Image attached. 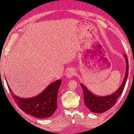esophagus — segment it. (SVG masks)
Instances as JSON below:
<instances>
[{"label":"esophagus","instance_id":"34e87169","mask_svg":"<svg viewBox=\"0 0 134 134\" xmlns=\"http://www.w3.org/2000/svg\"><path fill=\"white\" fill-rule=\"evenodd\" d=\"M75 72L73 69H69L67 71V72L66 73V77L68 78H71L72 76L75 75Z\"/></svg>","mask_w":134,"mask_h":134}]
</instances>
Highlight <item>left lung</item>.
<instances>
[{
	"instance_id": "obj_1",
	"label": "left lung",
	"mask_w": 134,
	"mask_h": 134,
	"mask_svg": "<svg viewBox=\"0 0 134 134\" xmlns=\"http://www.w3.org/2000/svg\"><path fill=\"white\" fill-rule=\"evenodd\" d=\"M126 64V72L123 83L115 92L109 96H100L94 94L88 90L83 84L81 83V86L83 89V98L85 104L91 112L95 113H101L106 112L116 103V100L121 94L126 85L127 79L129 75V61L126 55H123Z\"/></svg>"
}]
</instances>
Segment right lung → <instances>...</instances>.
Masks as SVG:
<instances>
[{
    "instance_id": "add662e5",
    "label": "right lung",
    "mask_w": 134,
    "mask_h": 134,
    "mask_svg": "<svg viewBox=\"0 0 134 134\" xmlns=\"http://www.w3.org/2000/svg\"><path fill=\"white\" fill-rule=\"evenodd\" d=\"M61 79L49 84L39 94L32 98H21L13 93L9 85L7 86L17 105L25 113L40 119L49 118L57 108V99Z\"/></svg>"
}]
</instances>
